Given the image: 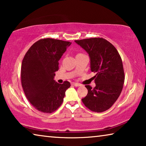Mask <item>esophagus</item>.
Instances as JSON below:
<instances>
[{
  "label": "esophagus",
  "mask_w": 146,
  "mask_h": 146,
  "mask_svg": "<svg viewBox=\"0 0 146 146\" xmlns=\"http://www.w3.org/2000/svg\"><path fill=\"white\" fill-rule=\"evenodd\" d=\"M72 84L73 85V86H80L81 85L80 84H78V83H76V82H73L72 83Z\"/></svg>",
  "instance_id": "1"
}]
</instances>
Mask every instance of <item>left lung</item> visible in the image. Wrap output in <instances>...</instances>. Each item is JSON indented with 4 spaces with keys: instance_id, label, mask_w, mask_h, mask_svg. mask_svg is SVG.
<instances>
[{
    "instance_id": "8db88e82",
    "label": "left lung",
    "mask_w": 146,
    "mask_h": 146,
    "mask_svg": "<svg viewBox=\"0 0 146 146\" xmlns=\"http://www.w3.org/2000/svg\"><path fill=\"white\" fill-rule=\"evenodd\" d=\"M85 49L90 58L91 71L96 86H86L88 93L82 99L86 108L94 112L105 111L114 104L124 83L122 58L111 43L102 38L75 40Z\"/></svg>"
}]
</instances>
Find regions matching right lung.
I'll use <instances>...</instances> for the list:
<instances>
[{"label":"right lung","mask_w":146,"mask_h":146,"mask_svg":"<svg viewBox=\"0 0 146 146\" xmlns=\"http://www.w3.org/2000/svg\"><path fill=\"white\" fill-rule=\"evenodd\" d=\"M71 42L53 38H42L32 45L23 58L21 83L29 102L38 111L51 113L61 106L68 81L54 80L58 70V60Z\"/></svg>","instance_id":"right-lung-1"}]
</instances>
